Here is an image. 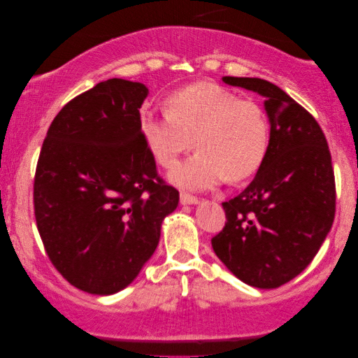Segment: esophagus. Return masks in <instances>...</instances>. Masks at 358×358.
<instances>
[{
    "instance_id": "1",
    "label": "esophagus",
    "mask_w": 358,
    "mask_h": 358,
    "mask_svg": "<svg viewBox=\"0 0 358 358\" xmlns=\"http://www.w3.org/2000/svg\"><path fill=\"white\" fill-rule=\"evenodd\" d=\"M180 203L182 205H197L199 199L189 194H180Z\"/></svg>"
}]
</instances>
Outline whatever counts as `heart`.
Instances as JSON below:
<instances>
[{
	"mask_svg": "<svg viewBox=\"0 0 358 358\" xmlns=\"http://www.w3.org/2000/svg\"><path fill=\"white\" fill-rule=\"evenodd\" d=\"M140 131L156 163L169 169L192 145L197 153L169 173L185 190H207L243 180L261 166L268 146V122L257 102L227 87L199 83L173 92L168 112H141Z\"/></svg>",
	"mask_w": 358,
	"mask_h": 358,
	"instance_id": "heart-1",
	"label": "heart"
}]
</instances>
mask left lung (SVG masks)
I'll list each match as a JSON object with an SVG mask.
<instances>
[{"mask_svg": "<svg viewBox=\"0 0 358 358\" xmlns=\"http://www.w3.org/2000/svg\"><path fill=\"white\" fill-rule=\"evenodd\" d=\"M229 86L262 96L267 153L256 178L223 202L227 223L213 251L233 275L256 288H277L308 267L331 231L336 184L329 146L310 112L261 78L223 76Z\"/></svg>", "mask_w": 358, "mask_h": 358, "instance_id": "obj_1", "label": "left lung"}]
</instances>
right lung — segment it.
<instances>
[{
    "mask_svg": "<svg viewBox=\"0 0 358 358\" xmlns=\"http://www.w3.org/2000/svg\"><path fill=\"white\" fill-rule=\"evenodd\" d=\"M146 96L141 83H97L58 112L38 156L34 210L43 248L92 295H114L138 277L179 203L141 138Z\"/></svg>",
    "mask_w": 358,
    "mask_h": 358,
    "instance_id": "right-lung-1",
    "label": "right lung"
}]
</instances>
